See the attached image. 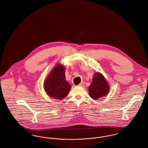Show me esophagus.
Masks as SVG:
<instances>
[{
	"mask_svg": "<svg viewBox=\"0 0 148 148\" xmlns=\"http://www.w3.org/2000/svg\"><path fill=\"white\" fill-rule=\"evenodd\" d=\"M83 84H84V83L83 82H81L78 85L79 86H83Z\"/></svg>",
	"mask_w": 148,
	"mask_h": 148,
	"instance_id": "1",
	"label": "esophagus"
}]
</instances>
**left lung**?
I'll use <instances>...</instances> for the list:
<instances>
[{
  "mask_svg": "<svg viewBox=\"0 0 148 148\" xmlns=\"http://www.w3.org/2000/svg\"><path fill=\"white\" fill-rule=\"evenodd\" d=\"M109 90V86L106 79L100 73H95L92 84L89 86V95L92 99L97 100L106 96Z\"/></svg>",
  "mask_w": 148,
  "mask_h": 148,
  "instance_id": "left-lung-1",
  "label": "left lung"
}]
</instances>
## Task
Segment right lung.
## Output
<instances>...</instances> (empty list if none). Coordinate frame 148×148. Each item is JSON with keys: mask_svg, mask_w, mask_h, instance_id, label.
I'll list each match as a JSON object with an SVG mask.
<instances>
[{"mask_svg": "<svg viewBox=\"0 0 148 148\" xmlns=\"http://www.w3.org/2000/svg\"><path fill=\"white\" fill-rule=\"evenodd\" d=\"M65 68L59 64L53 69L44 83V87L50 97L61 100L65 98L71 85L65 80Z\"/></svg>", "mask_w": 148, "mask_h": 148, "instance_id": "obj_1", "label": "right lung"}]
</instances>
